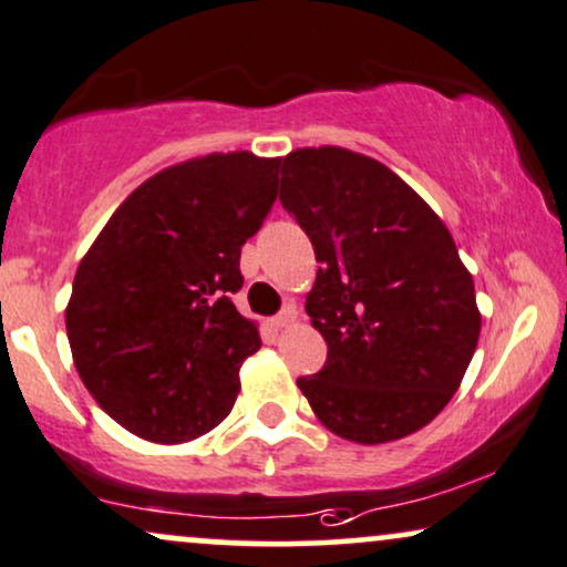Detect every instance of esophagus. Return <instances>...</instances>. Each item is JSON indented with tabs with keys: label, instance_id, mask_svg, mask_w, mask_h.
Returning a JSON list of instances; mask_svg holds the SVG:
<instances>
[{
	"label": "esophagus",
	"instance_id": "1",
	"mask_svg": "<svg viewBox=\"0 0 567 567\" xmlns=\"http://www.w3.org/2000/svg\"><path fill=\"white\" fill-rule=\"evenodd\" d=\"M295 320H297V307L295 305H286L281 316L272 318V326H276V328H289L291 323H295Z\"/></svg>",
	"mask_w": 567,
	"mask_h": 567
}]
</instances>
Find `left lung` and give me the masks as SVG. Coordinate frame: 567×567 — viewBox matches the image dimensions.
<instances>
[{
    "label": "left lung",
    "instance_id": "left-lung-1",
    "mask_svg": "<svg viewBox=\"0 0 567 567\" xmlns=\"http://www.w3.org/2000/svg\"><path fill=\"white\" fill-rule=\"evenodd\" d=\"M281 202L320 262L305 310L328 344L323 370L297 386L347 442L421 431L460 389L481 333L450 228L394 171L344 146L289 152Z\"/></svg>",
    "mask_w": 567,
    "mask_h": 567
}]
</instances>
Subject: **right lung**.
<instances>
[{"mask_svg":"<svg viewBox=\"0 0 567 567\" xmlns=\"http://www.w3.org/2000/svg\"><path fill=\"white\" fill-rule=\"evenodd\" d=\"M281 157L213 152L146 178L104 223L65 307L83 386L125 431L152 444L205 436L239 396L241 362L260 349L230 302L241 247L278 197Z\"/></svg>","mask_w":567,"mask_h":567,"instance_id":"right-lung-1","label":"right lung"}]
</instances>
